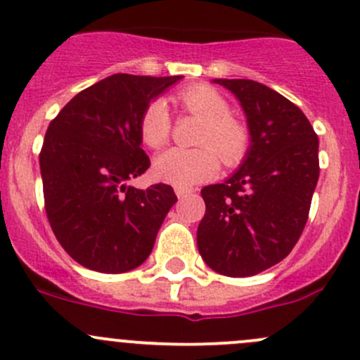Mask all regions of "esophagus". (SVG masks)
<instances>
[{"instance_id":"1","label":"esophagus","mask_w":360,"mask_h":360,"mask_svg":"<svg viewBox=\"0 0 360 360\" xmlns=\"http://www.w3.org/2000/svg\"><path fill=\"white\" fill-rule=\"evenodd\" d=\"M193 193V190L191 188H186V186H176V195L177 198H184L188 197V195Z\"/></svg>"}]
</instances>
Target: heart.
I'll return each instance as SVG.
<instances>
[{
  "label": "heart",
  "instance_id": "heart-1",
  "mask_svg": "<svg viewBox=\"0 0 360 360\" xmlns=\"http://www.w3.org/2000/svg\"><path fill=\"white\" fill-rule=\"evenodd\" d=\"M176 103L186 115L200 120L195 150L163 151L155 160L158 179L176 186H191L210 179L219 169V158L235 167L245 158L250 146L249 127L230 115V104L209 85H193L176 94ZM172 132V118L165 103L151 101L139 120L141 141L151 150L165 146Z\"/></svg>",
  "mask_w": 360,
  "mask_h": 360
}]
</instances>
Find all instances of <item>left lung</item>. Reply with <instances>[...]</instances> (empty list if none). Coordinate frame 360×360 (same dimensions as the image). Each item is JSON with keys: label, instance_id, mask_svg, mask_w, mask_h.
I'll list each match as a JSON object with an SVG mask.
<instances>
[{"label": "left lung", "instance_id": "left-lung-1", "mask_svg": "<svg viewBox=\"0 0 360 360\" xmlns=\"http://www.w3.org/2000/svg\"><path fill=\"white\" fill-rule=\"evenodd\" d=\"M237 96L250 146L240 169L202 190L197 245L214 271L250 277L281 263L300 240L319 181V139L304 112L254 79H214Z\"/></svg>", "mask_w": 360, "mask_h": 360}]
</instances>
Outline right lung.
Segmentation results:
<instances>
[{
  "mask_svg": "<svg viewBox=\"0 0 360 360\" xmlns=\"http://www.w3.org/2000/svg\"><path fill=\"white\" fill-rule=\"evenodd\" d=\"M181 78L118 72L76 94L50 122L39 151L46 217L82 266L123 274L150 256L177 197L169 184L127 183L150 169L141 115Z\"/></svg>",
  "mask_w": 360,
  "mask_h": 360,
  "instance_id": "add662e5",
  "label": "right lung"
}]
</instances>
